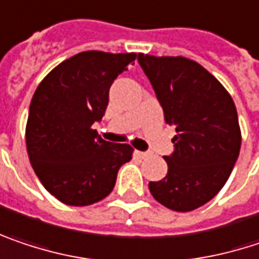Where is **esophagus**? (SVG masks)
Listing matches in <instances>:
<instances>
[{"label": "esophagus", "mask_w": 259, "mask_h": 259, "mask_svg": "<svg viewBox=\"0 0 259 259\" xmlns=\"http://www.w3.org/2000/svg\"><path fill=\"white\" fill-rule=\"evenodd\" d=\"M135 155H136V157H139V158H145V157H148V153H142V151H135Z\"/></svg>", "instance_id": "1"}]
</instances>
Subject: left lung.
Instances as JSON below:
<instances>
[{
	"label": "left lung",
	"mask_w": 259,
	"mask_h": 259,
	"mask_svg": "<svg viewBox=\"0 0 259 259\" xmlns=\"http://www.w3.org/2000/svg\"><path fill=\"white\" fill-rule=\"evenodd\" d=\"M164 121L177 130L175 151L166 155L167 175L150 182L153 197L177 212L194 210L227 182L240 153L237 109L221 82L200 63L182 56L139 53Z\"/></svg>",
	"instance_id": "1"
}]
</instances>
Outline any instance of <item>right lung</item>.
Instances as JSON below:
<instances>
[{"mask_svg": "<svg viewBox=\"0 0 259 259\" xmlns=\"http://www.w3.org/2000/svg\"><path fill=\"white\" fill-rule=\"evenodd\" d=\"M136 53L81 52L63 60L38 84L26 123L29 161L44 188L69 206H89L112 191L129 144L104 141L102 120L109 87Z\"/></svg>", "mask_w": 259, "mask_h": 259, "instance_id": "obj_1", "label": "right lung"}]
</instances>
